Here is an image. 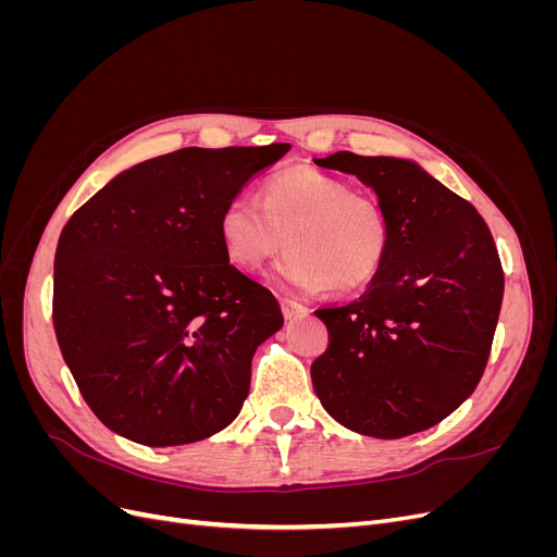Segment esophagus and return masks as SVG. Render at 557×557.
Returning <instances> with one entry per match:
<instances>
[{
  "label": "esophagus",
  "mask_w": 557,
  "mask_h": 557,
  "mask_svg": "<svg viewBox=\"0 0 557 557\" xmlns=\"http://www.w3.org/2000/svg\"><path fill=\"white\" fill-rule=\"evenodd\" d=\"M281 311L285 320H297V318H305L309 313V309L305 305H299L295 299H281Z\"/></svg>",
  "instance_id": "esophagus-1"
}]
</instances>
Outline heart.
I'll list each match as a JSON object with an SVG mask.
<instances>
[{
	"mask_svg": "<svg viewBox=\"0 0 557 557\" xmlns=\"http://www.w3.org/2000/svg\"><path fill=\"white\" fill-rule=\"evenodd\" d=\"M227 258L256 272L288 244L272 278L288 290L356 293L381 272L391 252V223L381 201L309 166L274 174L260 199L232 197L218 221Z\"/></svg>",
	"mask_w": 557,
	"mask_h": 557,
	"instance_id": "heart-1",
	"label": "heart"
}]
</instances>
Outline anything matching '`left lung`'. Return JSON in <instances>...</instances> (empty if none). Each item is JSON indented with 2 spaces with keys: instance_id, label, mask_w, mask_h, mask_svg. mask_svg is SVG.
<instances>
[{
  "instance_id": "1",
  "label": "left lung",
  "mask_w": 557,
  "mask_h": 557,
  "mask_svg": "<svg viewBox=\"0 0 557 557\" xmlns=\"http://www.w3.org/2000/svg\"><path fill=\"white\" fill-rule=\"evenodd\" d=\"M313 162L369 185L393 239L362 297L315 311L330 346L311 364L313 391L352 432H423L474 393L491 356L504 295L493 234L467 199L411 160L339 150Z\"/></svg>"
}]
</instances>
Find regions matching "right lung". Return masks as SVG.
<instances>
[{"mask_svg": "<svg viewBox=\"0 0 557 557\" xmlns=\"http://www.w3.org/2000/svg\"><path fill=\"white\" fill-rule=\"evenodd\" d=\"M290 144L181 148L117 174L64 225L53 325L92 413L144 446L201 442L239 416L278 301L230 264L218 221Z\"/></svg>", "mask_w": 557, "mask_h": 557, "instance_id": "add662e5", "label": "right lung"}]
</instances>
